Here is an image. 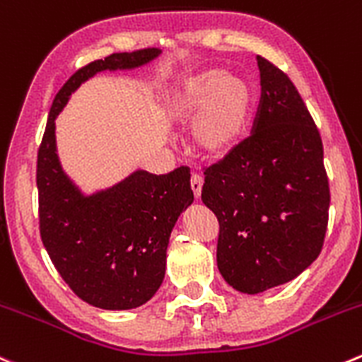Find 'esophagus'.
Listing matches in <instances>:
<instances>
[{
    "label": "esophagus",
    "instance_id": "1",
    "mask_svg": "<svg viewBox=\"0 0 362 362\" xmlns=\"http://www.w3.org/2000/svg\"><path fill=\"white\" fill-rule=\"evenodd\" d=\"M202 187H203V178L199 177V175H192V177H191V189H192V194H194L196 199L202 196Z\"/></svg>",
    "mask_w": 362,
    "mask_h": 362
}]
</instances>
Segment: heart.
Wrapping results in <instances>:
<instances>
[{
	"mask_svg": "<svg viewBox=\"0 0 362 362\" xmlns=\"http://www.w3.org/2000/svg\"><path fill=\"white\" fill-rule=\"evenodd\" d=\"M252 90L242 77L205 70L187 77L168 100L177 124H191V146L205 159L230 156L247 134L252 118Z\"/></svg>",
	"mask_w": 362,
	"mask_h": 362,
	"instance_id": "heart-1",
	"label": "heart"
}]
</instances>
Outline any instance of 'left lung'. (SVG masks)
<instances>
[{"label":"left lung","mask_w":362,"mask_h":362,"mask_svg":"<svg viewBox=\"0 0 362 362\" xmlns=\"http://www.w3.org/2000/svg\"><path fill=\"white\" fill-rule=\"evenodd\" d=\"M252 134L205 170L202 199L219 221L217 267L247 296L285 285L320 255L329 180L320 134L283 70L258 56Z\"/></svg>","instance_id":"left-lung-1"}]
</instances>
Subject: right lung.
Listing matches in <instances>:
<instances>
[{"label": "right lung", "instance_id": "right-lung-1", "mask_svg": "<svg viewBox=\"0 0 362 362\" xmlns=\"http://www.w3.org/2000/svg\"><path fill=\"white\" fill-rule=\"evenodd\" d=\"M159 49L115 52L77 70L52 100L38 148L40 237L63 281L100 310H132L152 299L166 272V249L178 216L192 203L191 173L136 170L111 187L84 194L56 152V117L77 88L104 70H132Z\"/></svg>", "mask_w": 362, "mask_h": 362}]
</instances>
